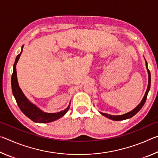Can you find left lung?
<instances>
[{
    "label": "left lung",
    "mask_w": 158,
    "mask_h": 158,
    "mask_svg": "<svg viewBox=\"0 0 158 158\" xmlns=\"http://www.w3.org/2000/svg\"><path fill=\"white\" fill-rule=\"evenodd\" d=\"M145 62H146V69H147V72H148V87H147L146 91L145 93V95H144L142 100L141 101V102L139 104V105L137 106H136V107L133 110H132L130 112H127V113H126V114H122V115H116V116H114V115H110V114H108L102 113V112H100V113L102 115V116L111 119V120H113V121H123V120L129 119V118H132V116H135V115L137 113H138L140 109L142 108V106H143L144 103H145V102L146 100L147 95H148V93L149 92L150 88H151V73H150L149 69L148 68V63H147L146 60H145Z\"/></svg>",
    "instance_id": "left-lung-1"
}]
</instances>
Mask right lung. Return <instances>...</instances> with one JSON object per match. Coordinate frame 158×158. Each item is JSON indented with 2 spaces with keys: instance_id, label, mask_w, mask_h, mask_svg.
<instances>
[{
  "instance_id": "obj_1",
  "label": "right lung",
  "mask_w": 158,
  "mask_h": 158,
  "mask_svg": "<svg viewBox=\"0 0 158 158\" xmlns=\"http://www.w3.org/2000/svg\"><path fill=\"white\" fill-rule=\"evenodd\" d=\"M23 46L24 45H23L21 47V53L16 58L14 66H13V73L11 80L13 95H14L21 111L33 121L38 123H47L56 121V120L59 119L60 118L63 117L68 112L69 109V106H70V102H69V105L67 106V108L63 111L56 112V113H47V112H44L41 110L36 105H35L33 103H32L26 97V95L23 94L21 88L19 85L17 76V70H16V65H17L18 60L19 59L21 53H22Z\"/></svg>"
}]
</instances>
